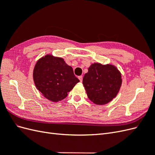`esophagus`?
<instances>
[{"instance_id": "34e87169", "label": "esophagus", "mask_w": 155, "mask_h": 155, "mask_svg": "<svg viewBox=\"0 0 155 155\" xmlns=\"http://www.w3.org/2000/svg\"><path fill=\"white\" fill-rule=\"evenodd\" d=\"M78 78H79V80H80V81L82 82V81H83V76H79Z\"/></svg>"}]
</instances>
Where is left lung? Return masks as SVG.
Here are the masks:
<instances>
[{"label":"left lung","instance_id":"obj_1","mask_svg":"<svg viewBox=\"0 0 155 155\" xmlns=\"http://www.w3.org/2000/svg\"><path fill=\"white\" fill-rule=\"evenodd\" d=\"M121 83V72L110 64L92 63L83 79L88 99L100 105H105L116 97Z\"/></svg>","mask_w":155,"mask_h":155}]
</instances>
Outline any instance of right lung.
Segmentation results:
<instances>
[{
    "label": "right lung",
    "instance_id": "obj_1",
    "mask_svg": "<svg viewBox=\"0 0 155 155\" xmlns=\"http://www.w3.org/2000/svg\"><path fill=\"white\" fill-rule=\"evenodd\" d=\"M36 88L46 99L58 102L64 99L68 93L79 82L73 68L63 58L47 54L37 61L33 71Z\"/></svg>",
    "mask_w": 155,
    "mask_h": 155
}]
</instances>
